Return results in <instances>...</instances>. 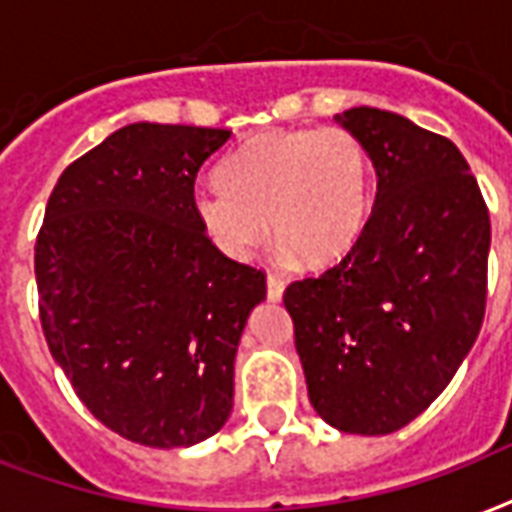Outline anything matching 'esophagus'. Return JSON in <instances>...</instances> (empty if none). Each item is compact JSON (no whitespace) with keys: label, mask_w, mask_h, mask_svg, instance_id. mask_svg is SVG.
Here are the masks:
<instances>
[{"label":"esophagus","mask_w":512,"mask_h":512,"mask_svg":"<svg viewBox=\"0 0 512 512\" xmlns=\"http://www.w3.org/2000/svg\"><path fill=\"white\" fill-rule=\"evenodd\" d=\"M265 287H268V300H271V303H279V300H282V295H284L282 279H276V276H268Z\"/></svg>","instance_id":"1"}]
</instances>
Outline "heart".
<instances>
[{"label":"heart","instance_id":"1","mask_svg":"<svg viewBox=\"0 0 512 512\" xmlns=\"http://www.w3.org/2000/svg\"><path fill=\"white\" fill-rule=\"evenodd\" d=\"M222 185L195 193L193 209L214 247L247 260L271 236L287 260L325 268L365 233L373 169L365 147L343 128H295L255 136L220 169Z\"/></svg>","mask_w":512,"mask_h":512}]
</instances>
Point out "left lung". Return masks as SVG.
<instances>
[{"mask_svg": "<svg viewBox=\"0 0 512 512\" xmlns=\"http://www.w3.org/2000/svg\"><path fill=\"white\" fill-rule=\"evenodd\" d=\"M376 169L362 239L284 306L308 400L330 427L389 435L454 378L481 333L491 222L454 142L376 107L335 115Z\"/></svg>", "mask_w": 512, "mask_h": 512, "instance_id": "left-lung-1", "label": "left lung"}]
</instances>
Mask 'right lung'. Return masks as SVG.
<instances>
[{
  "label": "right lung",
  "mask_w": 512,
  "mask_h": 512,
  "mask_svg": "<svg viewBox=\"0 0 512 512\" xmlns=\"http://www.w3.org/2000/svg\"><path fill=\"white\" fill-rule=\"evenodd\" d=\"M230 131L131 123L50 193L39 319L85 408L150 448H190L233 411V362L265 276L198 225L195 177Z\"/></svg>",
  "instance_id": "1"
}]
</instances>
